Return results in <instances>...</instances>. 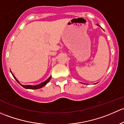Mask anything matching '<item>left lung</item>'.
Segmentation results:
<instances>
[{
  "label": "left lung",
  "instance_id": "8db88e82",
  "mask_svg": "<svg viewBox=\"0 0 124 124\" xmlns=\"http://www.w3.org/2000/svg\"><path fill=\"white\" fill-rule=\"evenodd\" d=\"M98 25H99V24H98Z\"/></svg>",
  "mask_w": 124,
  "mask_h": 124
}]
</instances>
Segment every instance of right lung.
I'll return each mask as SVG.
<instances>
[{"instance_id": "right-lung-1", "label": "right lung", "mask_w": 124, "mask_h": 124, "mask_svg": "<svg viewBox=\"0 0 124 124\" xmlns=\"http://www.w3.org/2000/svg\"><path fill=\"white\" fill-rule=\"evenodd\" d=\"M13 76H14V78L15 79V80H16V81H17V82L20 84V82H19L18 81V80L16 79V78H15V76H14V75H13ZM51 76H50V77H49V78H48V79L46 80V81L43 82L41 83V84H39V85H35V86H31V85H21V84H20L21 85V86H23V87H24V88L31 89V90H36V89H39V88H42V87H43V86H44L46 84H47V83L49 82V81H50V80H51Z\"/></svg>"}]
</instances>
